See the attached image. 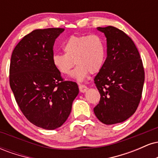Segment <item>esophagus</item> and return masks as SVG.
<instances>
[{
    "instance_id": "34e87169",
    "label": "esophagus",
    "mask_w": 158,
    "mask_h": 158,
    "mask_svg": "<svg viewBox=\"0 0 158 158\" xmlns=\"http://www.w3.org/2000/svg\"><path fill=\"white\" fill-rule=\"evenodd\" d=\"M79 90H80L81 93H85V91H87V90H88V88H87V86H85L84 85H79Z\"/></svg>"
}]
</instances>
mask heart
<instances>
[{
	"mask_svg": "<svg viewBox=\"0 0 158 158\" xmlns=\"http://www.w3.org/2000/svg\"><path fill=\"white\" fill-rule=\"evenodd\" d=\"M64 53L52 55L55 68L62 74H69L77 64L72 77L81 81L88 72L95 73L102 68L106 58V48L102 38L97 34L72 35L63 44Z\"/></svg>",
	"mask_w": 158,
	"mask_h": 158,
	"instance_id": "1",
	"label": "heart"
}]
</instances>
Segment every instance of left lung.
<instances>
[{
  "label": "left lung",
  "mask_w": 158,
  "mask_h": 158,
  "mask_svg": "<svg viewBox=\"0 0 158 158\" xmlns=\"http://www.w3.org/2000/svg\"><path fill=\"white\" fill-rule=\"evenodd\" d=\"M97 30L106 37L107 58L94 78L101 97L94 111L104 124H116L137 110L142 97L144 68L135 43L124 32L112 26Z\"/></svg>",
  "instance_id": "left-lung-1"
}]
</instances>
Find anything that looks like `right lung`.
Listing matches in <instances>:
<instances>
[{
  "label": "right lung",
  "instance_id": "right-lung-1",
  "mask_svg": "<svg viewBox=\"0 0 158 158\" xmlns=\"http://www.w3.org/2000/svg\"><path fill=\"white\" fill-rule=\"evenodd\" d=\"M63 28L35 30L15 46L10 85L23 115L35 126L53 130L64 124L79 94L76 82L64 81L52 61L53 45Z\"/></svg>",
  "mask_w": 158,
  "mask_h": 158
}]
</instances>
